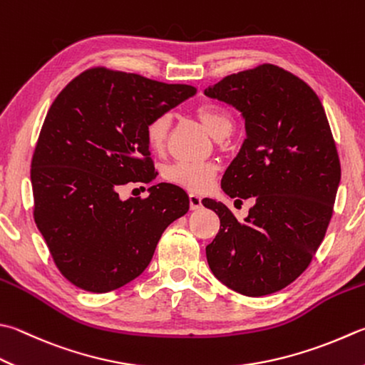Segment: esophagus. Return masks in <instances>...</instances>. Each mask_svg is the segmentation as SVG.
Masks as SVG:
<instances>
[{
    "instance_id": "1",
    "label": "esophagus",
    "mask_w": 365,
    "mask_h": 365,
    "mask_svg": "<svg viewBox=\"0 0 365 365\" xmlns=\"http://www.w3.org/2000/svg\"><path fill=\"white\" fill-rule=\"evenodd\" d=\"M189 203L190 210H198L202 206V197L197 194H189Z\"/></svg>"
}]
</instances>
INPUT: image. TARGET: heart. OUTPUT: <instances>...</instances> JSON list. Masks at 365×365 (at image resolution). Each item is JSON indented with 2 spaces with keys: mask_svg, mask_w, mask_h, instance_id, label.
Returning a JSON list of instances; mask_svg holds the SVG:
<instances>
[{
  "mask_svg": "<svg viewBox=\"0 0 365 365\" xmlns=\"http://www.w3.org/2000/svg\"><path fill=\"white\" fill-rule=\"evenodd\" d=\"M197 118L208 133L216 140L229 136L233 130V115L222 106L203 105L197 109ZM171 127V115L160 114L149 120L146 127V138L149 148L154 153H160L167 143V136ZM216 167L211 163H187L176 162L163 170V178L168 182L180 185L187 190L203 192L211 185L216 176Z\"/></svg>",
  "mask_w": 365,
  "mask_h": 365,
  "instance_id": "b5f03b06",
  "label": "heart"
}]
</instances>
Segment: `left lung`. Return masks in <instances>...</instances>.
I'll list each match as a JSON object with an SVG mask.
<instances>
[{
	"instance_id": "1",
	"label": "left lung",
	"mask_w": 365,
	"mask_h": 365,
	"mask_svg": "<svg viewBox=\"0 0 365 365\" xmlns=\"http://www.w3.org/2000/svg\"><path fill=\"white\" fill-rule=\"evenodd\" d=\"M205 95L242 114L246 140L221 187L230 198L254 200L238 221L224 203L203 198L221 219L206 260L212 274L238 294L281 291L310 265L340 185L324 108L304 81L274 65L227 76Z\"/></svg>"
}]
</instances>
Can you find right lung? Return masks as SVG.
I'll return each mask as SVG.
<instances>
[{"mask_svg":"<svg viewBox=\"0 0 365 365\" xmlns=\"http://www.w3.org/2000/svg\"><path fill=\"white\" fill-rule=\"evenodd\" d=\"M195 92L95 68L52 103L31 160L34 222L74 286L109 292L138 278L165 229L189 211L187 194L175 184L150 185L143 200H122L118 187L155 180L148 123Z\"/></svg>","mask_w":365,"mask_h":365,"instance_id":"right-lung-1","label":"right lung"}]
</instances>
